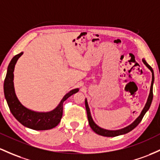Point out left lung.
I'll use <instances>...</instances> for the list:
<instances>
[{
  "instance_id": "obj_1",
  "label": "left lung",
  "mask_w": 160,
  "mask_h": 160,
  "mask_svg": "<svg viewBox=\"0 0 160 160\" xmlns=\"http://www.w3.org/2000/svg\"><path fill=\"white\" fill-rule=\"evenodd\" d=\"M143 64H145L149 69L150 70V71L152 72V82H151V87H150V94H149L148 99H147V103H146L144 108H143L142 110L141 113L139 115V117L134 121L132 124H131L130 125L127 126V127L124 128L122 129H119V130H116V131H110V130H106V129H103L102 128L99 127L96 123L94 122V121L92 120V118L91 116V113H90V110H89V106H88V102H87V99H85V106H86V109H87V118H88V121H89V124L90 126V128H92V131H94L95 133H96L97 134L101 135V136H104V137H116L118 136V135H122V134H127V133L130 132L131 131H132L133 129L135 128L139 124V123L141 122V120L143 119V116L146 114V112L149 110L150 108V105L152 103V97H153V94H152V86H153V82H154V73H153V70L152 69V68L147 63L144 59H143Z\"/></svg>"
}]
</instances>
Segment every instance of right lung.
I'll list each match as a JSON object with an SVG mask.
<instances>
[{"mask_svg": "<svg viewBox=\"0 0 160 160\" xmlns=\"http://www.w3.org/2000/svg\"><path fill=\"white\" fill-rule=\"evenodd\" d=\"M23 52L17 54L12 58L9 64L6 77L3 83L4 96L10 112L15 118L23 126L29 128L43 131V130L52 129L56 127L61 122L63 115V103L65 100L73 94L79 91V89H72L68 92L61 99L58 106L54 109L48 112H37L32 111L22 106L17 99L15 93L14 85H13V71L15 64Z\"/></svg>", "mask_w": 160, "mask_h": 160, "instance_id": "right-lung-1", "label": "right lung"}]
</instances>
